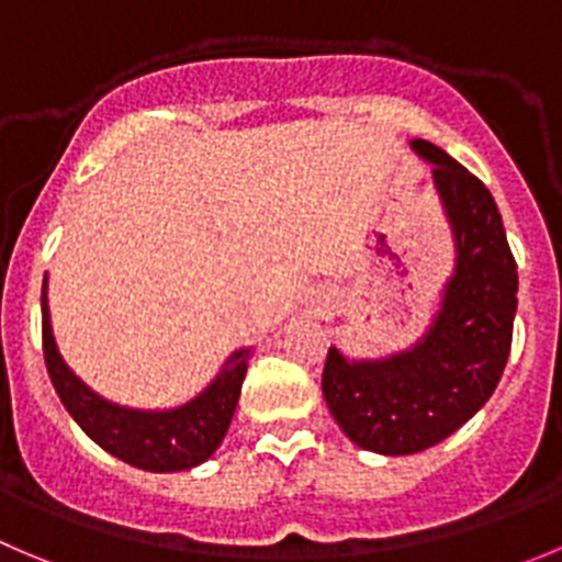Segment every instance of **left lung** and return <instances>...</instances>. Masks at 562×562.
Returning a JSON list of instances; mask_svg holds the SVG:
<instances>
[{
  "label": "left lung",
  "instance_id": "obj_1",
  "mask_svg": "<svg viewBox=\"0 0 562 562\" xmlns=\"http://www.w3.org/2000/svg\"><path fill=\"white\" fill-rule=\"evenodd\" d=\"M458 239V270L430 334L403 356L347 364L330 347L323 394L352 445L381 456H414L467 425L494 394L510 356L518 272L488 187L427 140Z\"/></svg>",
  "mask_w": 562,
  "mask_h": 562
}]
</instances>
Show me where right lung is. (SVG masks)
I'll use <instances>...</instances> for the list:
<instances>
[{"mask_svg":"<svg viewBox=\"0 0 562 562\" xmlns=\"http://www.w3.org/2000/svg\"><path fill=\"white\" fill-rule=\"evenodd\" d=\"M41 334H44V358L55 392L60 394L68 414L77 425L93 438L101 450L121 458L124 463L146 472H181L204 463L221 447L234 408H237L239 389H243L245 352H237V364L228 367L201 397L187 403L184 408L165 411V414H143L126 411L95 397L85 383L74 378L66 361L60 358L52 336L49 306H46V281L41 295ZM232 358V361H234Z\"/></svg>","mask_w":562,"mask_h":562,"instance_id":"add662e5","label":"right lung"}]
</instances>
